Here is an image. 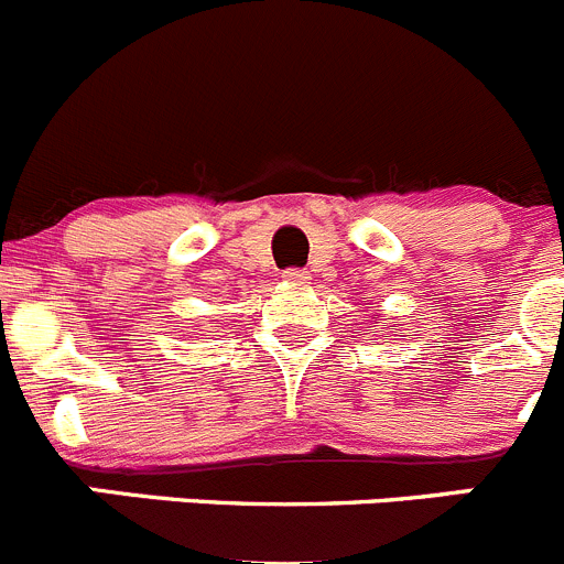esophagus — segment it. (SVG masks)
<instances>
[{"mask_svg":"<svg viewBox=\"0 0 564 564\" xmlns=\"http://www.w3.org/2000/svg\"><path fill=\"white\" fill-rule=\"evenodd\" d=\"M283 281H286V283H305V281H308V272L292 267V270H283Z\"/></svg>","mask_w":564,"mask_h":564,"instance_id":"34e87169","label":"esophagus"}]
</instances>
